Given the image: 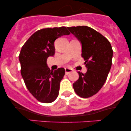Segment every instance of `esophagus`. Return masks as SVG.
<instances>
[{
	"mask_svg": "<svg viewBox=\"0 0 131 131\" xmlns=\"http://www.w3.org/2000/svg\"><path fill=\"white\" fill-rule=\"evenodd\" d=\"M72 71H73V70H72L71 69L68 68H65V74H68L69 73H71Z\"/></svg>",
	"mask_w": 131,
	"mask_h": 131,
	"instance_id": "obj_1",
	"label": "esophagus"
}]
</instances>
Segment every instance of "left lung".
<instances>
[{
  "label": "left lung",
  "instance_id": "left-lung-1",
  "mask_svg": "<svg viewBox=\"0 0 131 131\" xmlns=\"http://www.w3.org/2000/svg\"><path fill=\"white\" fill-rule=\"evenodd\" d=\"M68 29L81 42V55L88 68L85 74L78 72L79 78L73 84V88L79 97L89 98L97 94L105 84L112 67L113 51L108 40L90 27Z\"/></svg>",
  "mask_w": 131,
  "mask_h": 131
}]
</instances>
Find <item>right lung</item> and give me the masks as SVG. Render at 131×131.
I'll use <instances>...</instances> for the list:
<instances>
[{
  "label": "right lung",
  "instance_id": "add662e5",
  "mask_svg": "<svg viewBox=\"0 0 131 131\" xmlns=\"http://www.w3.org/2000/svg\"><path fill=\"white\" fill-rule=\"evenodd\" d=\"M70 32L66 27L38 30L27 40L19 55L21 74L27 89L38 101L49 103L58 97L60 83L65 70L60 68L51 71L47 58L55 54L54 42Z\"/></svg>",
  "mask_w": 131,
  "mask_h": 131
}]
</instances>
